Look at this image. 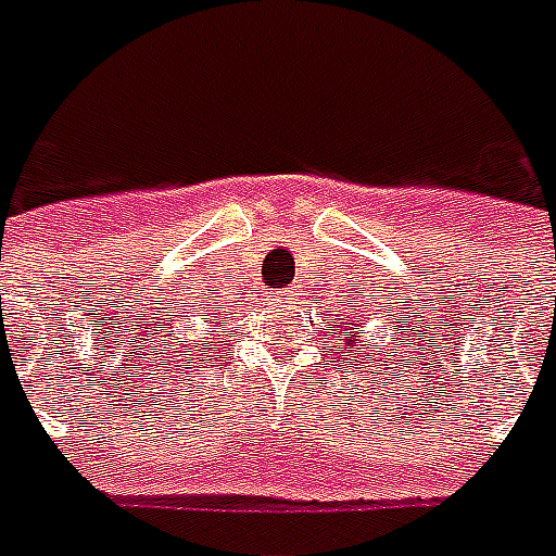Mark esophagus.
<instances>
[{
  "label": "esophagus",
  "mask_w": 556,
  "mask_h": 556,
  "mask_svg": "<svg viewBox=\"0 0 556 556\" xmlns=\"http://www.w3.org/2000/svg\"><path fill=\"white\" fill-rule=\"evenodd\" d=\"M279 300H286V294H279Z\"/></svg>",
  "instance_id": "obj_1"
}]
</instances>
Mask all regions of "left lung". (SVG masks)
Returning <instances> with one entry per match:
<instances>
[{
    "mask_svg": "<svg viewBox=\"0 0 556 556\" xmlns=\"http://www.w3.org/2000/svg\"><path fill=\"white\" fill-rule=\"evenodd\" d=\"M361 294V291H357ZM357 300H355V317H349V323H343V326H329V334H331V352H334V357H331L329 364L338 369V366H343L346 369L349 364L355 366V369H366L364 364H371L375 366V375H383V371H395L397 366L404 364L409 366V369H418V364L424 366V357H418V364H415L413 357L418 355V352H424V349H418V352H406V343L415 338V334H409V338H404V331H413L406 323H401V326H392V334H389V346L383 349V352H378V357H369L366 361V355H371L369 349H361V338H364L366 331V317H361V312H357ZM418 343H421V338H418ZM415 343V346H418ZM424 369H430V366H424ZM427 375V371H424Z\"/></svg>",
    "mask_w": 556,
    "mask_h": 556,
    "instance_id": "left-lung-1",
    "label": "left lung"
}]
</instances>
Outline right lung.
<instances>
[{"label":"right lung","instance_id":"1","mask_svg":"<svg viewBox=\"0 0 556 556\" xmlns=\"http://www.w3.org/2000/svg\"><path fill=\"white\" fill-rule=\"evenodd\" d=\"M187 317H201L210 323L207 308H199V303H187V296L181 291H173V300H167V312H161L159 320L143 323V331L138 334L141 340V361L148 357L147 369L159 378H167L176 369H192V364L204 361V366H195L199 375L210 369L213 361L227 352V343H204L201 334H190V338H178V323H185Z\"/></svg>","mask_w":556,"mask_h":556}]
</instances>
